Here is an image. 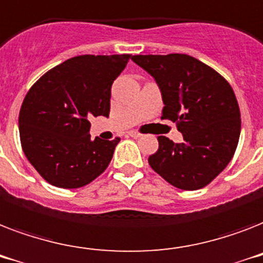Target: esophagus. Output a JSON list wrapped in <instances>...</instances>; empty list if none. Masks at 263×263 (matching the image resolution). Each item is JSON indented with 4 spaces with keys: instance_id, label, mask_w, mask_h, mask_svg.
<instances>
[{
    "instance_id": "esophagus-1",
    "label": "esophagus",
    "mask_w": 263,
    "mask_h": 263,
    "mask_svg": "<svg viewBox=\"0 0 263 263\" xmlns=\"http://www.w3.org/2000/svg\"><path fill=\"white\" fill-rule=\"evenodd\" d=\"M127 134H129L130 137H141L142 134L140 133V132H137V130H130V132H127Z\"/></svg>"
}]
</instances>
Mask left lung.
I'll return each mask as SVG.
<instances>
[{"label":"left lung","instance_id":"obj_1","mask_svg":"<svg viewBox=\"0 0 263 263\" xmlns=\"http://www.w3.org/2000/svg\"><path fill=\"white\" fill-rule=\"evenodd\" d=\"M132 60L160 87L161 119L175 122L183 142L159 136L149 165L170 184L198 190L228 165L240 136V110L230 83L187 54L134 55Z\"/></svg>","mask_w":263,"mask_h":263}]
</instances>
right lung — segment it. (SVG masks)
Wrapping results in <instances>:
<instances>
[{
  "instance_id": "1",
  "label": "right lung",
  "mask_w": 263,
  "mask_h": 263,
  "mask_svg": "<svg viewBox=\"0 0 263 263\" xmlns=\"http://www.w3.org/2000/svg\"><path fill=\"white\" fill-rule=\"evenodd\" d=\"M132 55H79L42 76L23 100V152L52 186L79 189L106 171L121 138L91 140L88 119L108 117L111 85Z\"/></svg>"
}]
</instances>
